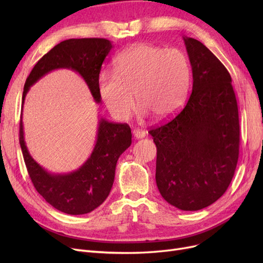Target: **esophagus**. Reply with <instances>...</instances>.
<instances>
[{"instance_id":"34e87169","label":"esophagus","mask_w":263,"mask_h":263,"mask_svg":"<svg viewBox=\"0 0 263 263\" xmlns=\"http://www.w3.org/2000/svg\"><path fill=\"white\" fill-rule=\"evenodd\" d=\"M133 135H134V137L136 138V139H141V138L146 137L147 133L145 130H141V129H134L133 130Z\"/></svg>"}]
</instances>
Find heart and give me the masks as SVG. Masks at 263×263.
Returning <instances> with one entry per match:
<instances>
[{"mask_svg": "<svg viewBox=\"0 0 263 263\" xmlns=\"http://www.w3.org/2000/svg\"><path fill=\"white\" fill-rule=\"evenodd\" d=\"M191 82L187 55L178 48L151 44L130 46L117 55L115 69L99 74L102 101L117 121H126L135 108L159 119L176 114L185 103Z\"/></svg>", "mask_w": 263, "mask_h": 263, "instance_id": "1", "label": "heart"}]
</instances>
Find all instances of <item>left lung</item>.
Instances as JSON below:
<instances>
[{
	"label": "left lung",
	"mask_w": 263,
	"mask_h": 263,
	"mask_svg": "<svg viewBox=\"0 0 263 263\" xmlns=\"http://www.w3.org/2000/svg\"><path fill=\"white\" fill-rule=\"evenodd\" d=\"M193 74L186 105L150 129L157 146L156 182L182 211L208 208L226 192L239 155V117L232 78L206 46L183 37Z\"/></svg>",
	"instance_id": "obj_1"
}]
</instances>
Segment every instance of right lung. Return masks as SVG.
<instances>
[{
	"label": "right lung",
	"mask_w": 263,
	"mask_h": 263,
	"mask_svg": "<svg viewBox=\"0 0 263 263\" xmlns=\"http://www.w3.org/2000/svg\"><path fill=\"white\" fill-rule=\"evenodd\" d=\"M112 48V43L104 38H72L54 46L27 77L22 104L29 87L55 69H71L78 72L89 86L94 101L100 103L98 78L102 63ZM20 144L37 192L55 210L70 215H82L94 211L106 200L113 186L118 158L132 144V132L127 124L110 123L101 118L91 156L78 170L66 174L48 172L29 155L24 139L22 116Z\"/></svg>",
	"instance_id": "add662e5"
}]
</instances>
